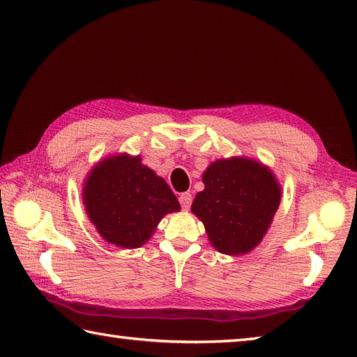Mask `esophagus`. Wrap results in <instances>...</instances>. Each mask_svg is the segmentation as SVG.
<instances>
[{
  "mask_svg": "<svg viewBox=\"0 0 357 357\" xmlns=\"http://www.w3.org/2000/svg\"><path fill=\"white\" fill-rule=\"evenodd\" d=\"M192 201H193V198H192V193L184 192V193H181V195H179L181 207H183L184 210H188V208H190V206H192Z\"/></svg>",
  "mask_w": 357,
  "mask_h": 357,
  "instance_id": "34e87169",
  "label": "esophagus"
}]
</instances>
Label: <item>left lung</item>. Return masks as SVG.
<instances>
[{
	"label": "left lung",
	"instance_id": "1",
	"mask_svg": "<svg viewBox=\"0 0 357 357\" xmlns=\"http://www.w3.org/2000/svg\"><path fill=\"white\" fill-rule=\"evenodd\" d=\"M206 185L192 211L206 227L208 241L224 255H244L262 241L280 202L275 174L255 159L234 156L211 162Z\"/></svg>",
	"mask_w": 357,
	"mask_h": 357
}]
</instances>
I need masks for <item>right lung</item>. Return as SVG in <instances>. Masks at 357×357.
<instances>
[{"mask_svg":"<svg viewBox=\"0 0 357 357\" xmlns=\"http://www.w3.org/2000/svg\"><path fill=\"white\" fill-rule=\"evenodd\" d=\"M89 219L113 245L138 248L159 221L181 210L176 196L139 156L113 155L98 162L82 190Z\"/></svg>","mask_w":357,"mask_h":357,"instance_id":"obj_1","label":"right lung"}]
</instances>
